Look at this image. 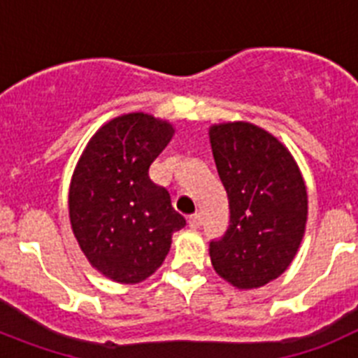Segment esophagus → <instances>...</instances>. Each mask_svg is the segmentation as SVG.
I'll list each match as a JSON object with an SVG mask.
<instances>
[{
    "label": "esophagus",
    "mask_w": 358,
    "mask_h": 358,
    "mask_svg": "<svg viewBox=\"0 0 358 358\" xmlns=\"http://www.w3.org/2000/svg\"><path fill=\"white\" fill-rule=\"evenodd\" d=\"M201 224H202V217L199 213H195V215H189L188 217V226L192 227V229H197V227H201Z\"/></svg>",
    "instance_id": "esophagus-1"
}]
</instances>
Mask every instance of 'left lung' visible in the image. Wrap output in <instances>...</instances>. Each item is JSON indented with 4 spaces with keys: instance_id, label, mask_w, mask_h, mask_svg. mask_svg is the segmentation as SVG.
Here are the masks:
<instances>
[{
    "instance_id": "1",
    "label": "left lung",
    "mask_w": 358,
    "mask_h": 358,
    "mask_svg": "<svg viewBox=\"0 0 358 358\" xmlns=\"http://www.w3.org/2000/svg\"><path fill=\"white\" fill-rule=\"evenodd\" d=\"M208 136L229 201L226 235L210 243L211 265L236 289H260L299 251L308 218L305 179L289 148L255 123H213Z\"/></svg>"
}]
</instances>
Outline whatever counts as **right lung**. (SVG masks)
Here are the masks:
<instances>
[{"label":"right lung","instance_id":"right-lung-1","mask_svg":"<svg viewBox=\"0 0 358 358\" xmlns=\"http://www.w3.org/2000/svg\"><path fill=\"white\" fill-rule=\"evenodd\" d=\"M176 134L147 113L110 118L90 138L68 192L69 224L91 267L123 285L156 273L186 220L148 169Z\"/></svg>","mask_w":358,"mask_h":358}]
</instances>
